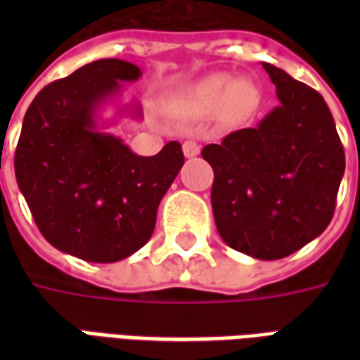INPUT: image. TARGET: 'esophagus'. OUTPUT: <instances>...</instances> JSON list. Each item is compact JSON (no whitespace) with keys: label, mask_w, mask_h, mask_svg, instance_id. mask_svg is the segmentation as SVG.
Returning a JSON list of instances; mask_svg holds the SVG:
<instances>
[{"label":"esophagus","mask_w":360,"mask_h":360,"mask_svg":"<svg viewBox=\"0 0 360 360\" xmlns=\"http://www.w3.org/2000/svg\"><path fill=\"white\" fill-rule=\"evenodd\" d=\"M183 152H185V156L187 158H195L200 154V146H198V142L196 141H187L183 144Z\"/></svg>","instance_id":"esophagus-1"}]
</instances>
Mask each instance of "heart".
<instances>
[{
	"mask_svg": "<svg viewBox=\"0 0 360 360\" xmlns=\"http://www.w3.org/2000/svg\"><path fill=\"white\" fill-rule=\"evenodd\" d=\"M227 98L235 108H247L255 98V89L247 81H233L227 75H216L200 84L196 92V108L200 111L216 110Z\"/></svg>",
	"mask_w": 360,
	"mask_h": 360,
	"instance_id": "1",
	"label": "heart"
}]
</instances>
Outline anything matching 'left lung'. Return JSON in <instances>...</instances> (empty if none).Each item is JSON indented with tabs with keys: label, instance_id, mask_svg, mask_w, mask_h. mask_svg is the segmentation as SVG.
<instances>
[{
	"label": "left lung",
	"instance_id": "obj_1",
	"mask_svg": "<svg viewBox=\"0 0 360 360\" xmlns=\"http://www.w3.org/2000/svg\"><path fill=\"white\" fill-rule=\"evenodd\" d=\"M279 103L257 127L202 148L214 169L212 210L221 239L258 260H278L332 221L345 154L324 98L270 63Z\"/></svg>",
	"mask_w": 360,
	"mask_h": 360
}]
</instances>
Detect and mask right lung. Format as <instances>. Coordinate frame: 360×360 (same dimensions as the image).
I'll return each mask as SVG.
<instances>
[{
  "label": "right lung",
  "mask_w": 360,
  "mask_h": 360,
  "mask_svg": "<svg viewBox=\"0 0 360 360\" xmlns=\"http://www.w3.org/2000/svg\"><path fill=\"white\" fill-rule=\"evenodd\" d=\"M141 75L123 59H98L40 90L22 119L20 193L46 241L86 262H117L144 247L185 164L179 142L144 158L100 129V108ZM121 113L142 117L134 102Z\"/></svg>",
  "instance_id": "right-lung-1"
}]
</instances>
